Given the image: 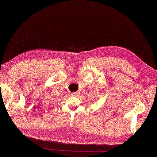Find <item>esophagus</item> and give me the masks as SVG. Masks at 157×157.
<instances>
[{"label": "esophagus", "instance_id": "esophagus-1", "mask_svg": "<svg viewBox=\"0 0 157 157\" xmlns=\"http://www.w3.org/2000/svg\"><path fill=\"white\" fill-rule=\"evenodd\" d=\"M78 94V92H72V93H71V95H73V96H76Z\"/></svg>", "mask_w": 157, "mask_h": 157}]
</instances>
